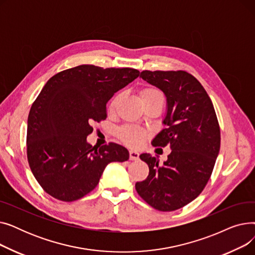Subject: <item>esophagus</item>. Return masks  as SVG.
<instances>
[{
  "label": "esophagus",
  "instance_id": "esophagus-1",
  "mask_svg": "<svg viewBox=\"0 0 255 255\" xmlns=\"http://www.w3.org/2000/svg\"><path fill=\"white\" fill-rule=\"evenodd\" d=\"M129 158H130V160H137L139 158V154L136 151L130 150L129 151Z\"/></svg>",
  "mask_w": 255,
  "mask_h": 255
}]
</instances>
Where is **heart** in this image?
<instances>
[{"instance_id": "obj_1", "label": "heart", "mask_w": 255, "mask_h": 255, "mask_svg": "<svg viewBox=\"0 0 255 255\" xmlns=\"http://www.w3.org/2000/svg\"><path fill=\"white\" fill-rule=\"evenodd\" d=\"M157 96H161V94H160V92L158 90L153 89V88H145L140 93V97H141L142 101L157 97ZM120 97H121V95L120 94H118V95H116L111 100V102L109 104L110 112H114L116 110V107L120 101ZM118 135L126 144L133 146V148H137V146L142 144L143 140L145 139L146 132L139 127L127 125L119 130Z\"/></svg>"}]
</instances>
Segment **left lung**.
I'll list each match as a JSON object with an SVG mask.
<instances>
[{
    "label": "left lung",
    "instance_id": "obj_1",
    "mask_svg": "<svg viewBox=\"0 0 255 255\" xmlns=\"http://www.w3.org/2000/svg\"><path fill=\"white\" fill-rule=\"evenodd\" d=\"M140 77L166 96L167 113L154 146L169 145L163 164L151 154L139 158L149 166V176L135 189L158 211H176L191 203L211 178L220 150V127L206 90L190 73L143 70Z\"/></svg>",
    "mask_w": 255,
    "mask_h": 255
}]
</instances>
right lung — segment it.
<instances>
[{
	"label": "right lung",
	"mask_w": 255,
	"mask_h": 255,
	"mask_svg": "<svg viewBox=\"0 0 255 255\" xmlns=\"http://www.w3.org/2000/svg\"><path fill=\"white\" fill-rule=\"evenodd\" d=\"M139 75L133 68L79 65L48 79L31 106L26 156L42 189L74 202L98 185L106 165L124 162L129 152L115 142L88 143L91 124L106 119V103Z\"/></svg>",
	"instance_id": "obj_1"
}]
</instances>
